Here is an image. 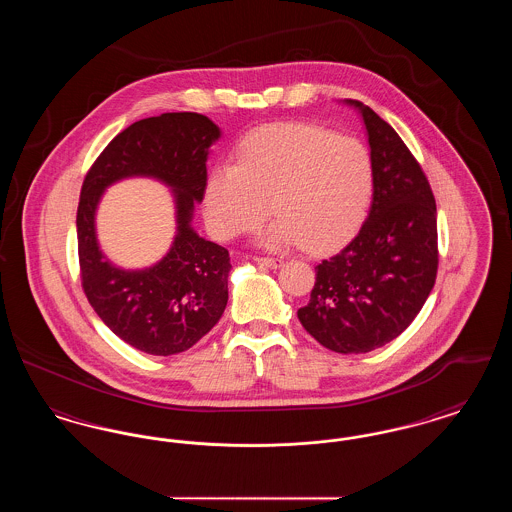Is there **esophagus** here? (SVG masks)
<instances>
[{"instance_id": "esophagus-1", "label": "esophagus", "mask_w": 512, "mask_h": 512, "mask_svg": "<svg viewBox=\"0 0 512 512\" xmlns=\"http://www.w3.org/2000/svg\"><path fill=\"white\" fill-rule=\"evenodd\" d=\"M253 261H255L257 265H261V267L268 268H280L284 265V261L278 259V257H253Z\"/></svg>"}]
</instances>
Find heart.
Segmentation results:
<instances>
[{
  "instance_id": "heart-1",
  "label": "heart",
  "mask_w": 512,
  "mask_h": 512,
  "mask_svg": "<svg viewBox=\"0 0 512 512\" xmlns=\"http://www.w3.org/2000/svg\"><path fill=\"white\" fill-rule=\"evenodd\" d=\"M374 163L359 140L317 124L284 122L257 130L205 184V220L220 240L255 232L280 217L265 244H301L311 253L345 244L365 222Z\"/></svg>"
}]
</instances>
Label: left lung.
I'll use <instances>...</instances> for the list:
<instances>
[{
	"mask_svg": "<svg viewBox=\"0 0 512 512\" xmlns=\"http://www.w3.org/2000/svg\"><path fill=\"white\" fill-rule=\"evenodd\" d=\"M365 121L374 195L359 234L317 265L303 328L336 353H368L395 340L420 313L438 274V215L430 182L413 153L368 105Z\"/></svg>",
	"mask_w": 512,
	"mask_h": 512,
	"instance_id": "8db88e82",
	"label": "left lung"
}]
</instances>
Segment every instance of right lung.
<instances>
[{
  "label": "right lung",
  "instance_id": "right-lung-1",
  "mask_svg": "<svg viewBox=\"0 0 512 512\" xmlns=\"http://www.w3.org/2000/svg\"><path fill=\"white\" fill-rule=\"evenodd\" d=\"M219 126L199 113H163L130 124L99 153L84 178L76 211L82 290L98 317L128 345L149 355L190 349L219 322L228 301L230 255L192 228L207 184L209 147ZM153 175L175 192L177 238L153 268L122 271L98 251L95 209L107 185Z\"/></svg>",
  "mask_w": 512,
  "mask_h": 512
}]
</instances>
